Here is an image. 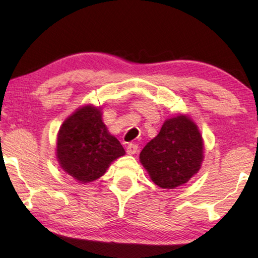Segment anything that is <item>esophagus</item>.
Here are the masks:
<instances>
[{
	"label": "esophagus",
	"instance_id": "1",
	"mask_svg": "<svg viewBox=\"0 0 258 258\" xmlns=\"http://www.w3.org/2000/svg\"><path fill=\"white\" fill-rule=\"evenodd\" d=\"M126 152H127L128 155L137 154V152H138V146L134 145V143H130V145L127 146V148H126Z\"/></svg>",
	"mask_w": 258,
	"mask_h": 258
}]
</instances>
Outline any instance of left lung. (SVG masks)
I'll return each instance as SVG.
<instances>
[{
	"instance_id": "left-lung-1",
	"label": "left lung",
	"mask_w": 258,
	"mask_h": 258,
	"mask_svg": "<svg viewBox=\"0 0 258 258\" xmlns=\"http://www.w3.org/2000/svg\"><path fill=\"white\" fill-rule=\"evenodd\" d=\"M203 159L202 134L190 117L184 115L165 120L158 135L140 154V161L152 182L163 189L184 184L198 173Z\"/></svg>"
}]
</instances>
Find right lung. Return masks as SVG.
Returning a JSON list of instances; mask_svg holds the SVG:
<instances>
[{
	"label": "right lung",
	"mask_w": 258,
	"mask_h": 258,
	"mask_svg": "<svg viewBox=\"0 0 258 258\" xmlns=\"http://www.w3.org/2000/svg\"><path fill=\"white\" fill-rule=\"evenodd\" d=\"M124 155L123 146L108 132L100 109L91 104L77 109L59 130L56 158L61 168L80 183L101 177Z\"/></svg>",
	"instance_id": "add662e5"
}]
</instances>
